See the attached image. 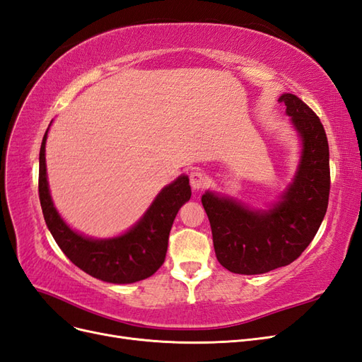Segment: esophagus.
I'll return each mask as SVG.
<instances>
[{"mask_svg":"<svg viewBox=\"0 0 362 362\" xmlns=\"http://www.w3.org/2000/svg\"><path fill=\"white\" fill-rule=\"evenodd\" d=\"M205 182H206L205 173H202L199 170H194L190 173V185L193 190H201L205 185Z\"/></svg>","mask_w":362,"mask_h":362,"instance_id":"1","label":"esophagus"}]
</instances>
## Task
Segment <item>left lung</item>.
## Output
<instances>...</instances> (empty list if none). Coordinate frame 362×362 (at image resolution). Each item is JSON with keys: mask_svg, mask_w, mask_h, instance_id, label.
Returning a JSON list of instances; mask_svg holds the SVG:
<instances>
[{"mask_svg": "<svg viewBox=\"0 0 362 362\" xmlns=\"http://www.w3.org/2000/svg\"><path fill=\"white\" fill-rule=\"evenodd\" d=\"M279 101L299 137L300 158L278 201L258 210L211 190L201 199L216 257L238 275H261L299 258L319 231L329 201V146L320 119L296 95L284 93Z\"/></svg>", "mask_w": 362, "mask_h": 362, "instance_id": "1", "label": "left lung"}]
</instances>
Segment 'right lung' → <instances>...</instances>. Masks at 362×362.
I'll return each instance as SVG.
<instances>
[{
  "mask_svg": "<svg viewBox=\"0 0 362 362\" xmlns=\"http://www.w3.org/2000/svg\"><path fill=\"white\" fill-rule=\"evenodd\" d=\"M48 129L39 154V199L45 223L56 243L87 275L112 284H133L154 275L166 258L172 223L180 208L190 199L187 175L163 187L148 210L124 234L93 238L76 233L54 206L45 161Z\"/></svg>",
  "mask_w": 362,
  "mask_h": 362,
  "instance_id": "1",
  "label": "right lung"
}]
</instances>
